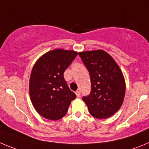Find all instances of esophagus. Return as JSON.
Returning <instances> with one entry per match:
<instances>
[{"mask_svg":"<svg viewBox=\"0 0 149 149\" xmlns=\"http://www.w3.org/2000/svg\"><path fill=\"white\" fill-rule=\"evenodd\" d=\"M76 96H77V98H80L81 97V93H80V91H76Z\"/></svg>","mask_w":149,"mask_h":149,"instance_id":"1","label":"esophagus"}]
</instances>
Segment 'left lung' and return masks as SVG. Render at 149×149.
<instances>
[{
  "mask_svg": "<svg viewBox=\"0 0 149 149\" xmlns=\"http://www.w3.org/2000/svg\"><path fill=\"white\" fill-rule=\"evenodd\" d=\"M87 68L91 92L83 101L92 116L104 119L118 111L123 102L126 83L120 68L113 58L103 50L79 53Z\"/></svg>",
  "mask_w": 149,
  "mask_h": 149,
  "instance_id": "left-lung-1",
  "label": "left lung"
}]
</instances>
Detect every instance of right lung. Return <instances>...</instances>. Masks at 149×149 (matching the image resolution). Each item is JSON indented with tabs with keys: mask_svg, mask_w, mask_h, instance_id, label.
I'll return each mask as SVG.
<instances>
[{
	"mask_svg": "<svg viewBox=\"0 0 149 149\" xmlns=\"http://www.w3.org/2000/svg\"><path fill=\"white\" fill-rule=\"evenodd\" d=\"M77 54L74 51L54 49L41 56L34 64L29 79V94L34 109L43 118L51 120L62 118L76 98L63 74Z\"/></svg>",
	"mask_w": 149,
	"mask_h": 149,
	"instance_id": "right-lung-1",
	"label": "right lung"
}]
</instances>
